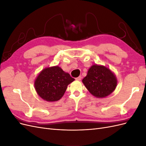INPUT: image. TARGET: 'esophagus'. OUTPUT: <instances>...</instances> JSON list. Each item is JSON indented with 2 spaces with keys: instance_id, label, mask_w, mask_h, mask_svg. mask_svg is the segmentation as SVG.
Wrapping results in <instances>:
<instances>
[{
  "instance_id": "1",
  "label": "esophagus",
  "mask_w": 146,
  "mask_h": 146,
  "mask_svg": "<svg viewBox=\"0 0 146 146\" xmlns=\"http://www.w3.org/2000/svg\"><path fill=\"white\" fill-rule=\"evenodd\" d=\"M82 76H79V77L76 78V80H82Z\"/></svg>"
}]
</instances>
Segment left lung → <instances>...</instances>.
Here are the masks:
<instances>
[{"label": "left lung", "instance_id": "left-lung-1", "mask_svg": "<svg viewBox=\"0 0 146 146\" xmlns=\"http://www.w3.org/2000/svg\"><path fill=\"white\" fill-rule=\"evenodd\" d=\"M82 82L90 93L98 98L108 96L117 86V79L111 70L97 64L89 69Z\"/></svg>", "mask_w": 146, "mask_h": 146}]
</instances>
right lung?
Here are the masks:
<instances>
[{
    "mask_svg": "<svg viewBox=\"0 0 146 146\" xmlns=\"http://www.w3.org/2000/svg\"><path fill=\"white\" fill-rule=\"evenodd\" d=\"M74 80L56 66L42 70L35 80V88L42 99L54 102L62 98L68 85Z\"/></svg>",
    "mask_w": 146,
    "mask_h": 146,
    "instance_id": "obj_1",
    "label": "right lung"
}]
</instances>
